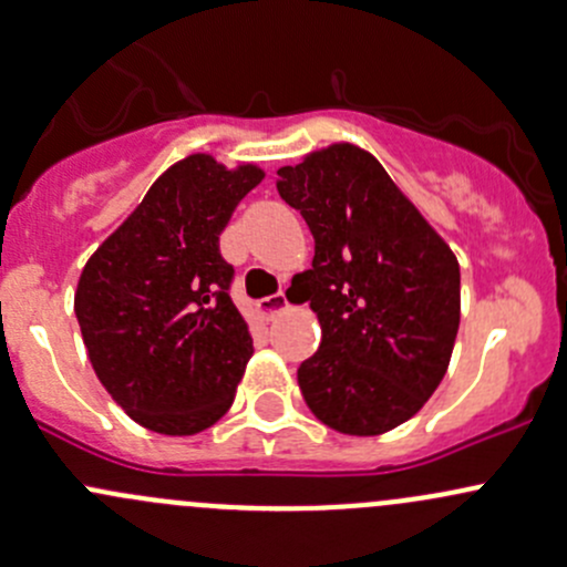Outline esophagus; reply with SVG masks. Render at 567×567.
<instances>
[{"label": "esophagus", "mask_w": 567, "mask_h": 567, "mask_svg": "<svg viewBox=\"0 0 567 567\" xmlns=\"http://www.w3.org/2000/svg\"><path fill=\"white\" fill-rule=\"evenodd\" d=\"M286 306H289V300H286L284 291H276V295H270V297H261V300L257 302V310L265 316V319H270V316H276L278 310H284Z\"/></svg>", "instance_id": "esophagus-1"}]
</instances>
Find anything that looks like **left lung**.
Wrapping results in <instances>:
<instances>
[{"mask_svg":"<svg viewBox=\"0 0 567 567\" xmlns=\"http://www.w3.org/2000/svg\"><path fill=\"white\" fill-rule=\"evenodd\" d=\"M313 235L295 278L321 324L297 370L316 419L346 435L408 422L446 375L460 330V265L375 156L338 143L278 169Z\"/></svg>","mask_w":567,"mask_h":567,"instance_id":"8db88e82","label":"left lung"}]
</instances>
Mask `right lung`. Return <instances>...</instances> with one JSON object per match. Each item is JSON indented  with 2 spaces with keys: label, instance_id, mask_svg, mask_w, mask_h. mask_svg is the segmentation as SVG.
Here are the masks:
<instances>
[{
  "label": "right lung",
  "instance_id": "1",
  "mask_svg": "<svg viewBox=\"0 0 567 567\" xmlns=\"http://www.w3.org/2000/svg\"><path fill=\"white\" fill-rule=\"evenodd\" d=\"M265 178L208 154L173 164L86 261L75 316L96 379L143 427L208 430L235 400L254 351L218 235Z\"/></svg>",
  "mask_w": 567,
  "mask_h": 567
}]
</instances>
